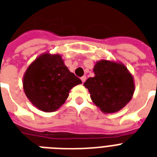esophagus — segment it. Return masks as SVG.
Instances as JSON below:
<instances>
[{
  "label": "esophagus",
  "mask_w": 157,
  "mask_h": 157,
  "mask_svg": "<svg viewBox=\"0 0 157 157\" xmlns=\"http://www.w3.org/2000/svg\"><path fill=\"white\" fill-rule=\"evenodd\" d=\"M81 81H82V83H84V82H85V81H86V76H81Z\"/></svg>",
  "instance_id": "esophagus-1"
}]
</instances>
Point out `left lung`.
Returning <instances> with one entry per match:
<instances>
[{"label":"left lung","mask_w":157,"mask_h":157,"mask_svg":"<svg viewBox=\"0 0 157 157\" xmlns=\"http://www.w3.org/2000/svg\"><path fill=\"white\" fill-rule=\"evenodd\" d=\"M94 77L84 83L93 103L104 113H114L131 100L134 81L127 67L121 62L102 59L96 62Z\"/></svg>","instance_id":"8db88e82"}]
</instances>
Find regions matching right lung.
<instances>
[{
  "instance_id": "1",
  "label": "right lung",
  "mask_w": 157,
  "mask_h": 157,
  "mask_svg": "<svg viewBox=\"0 0 157 157\" xmlns=\"http://www.w3.org/2000/svg\"><path fill=\"white\" fill-rule=\"evenodd\" d=\"M81 81L69 71L60 54L44 53L28 66L23 77V90L34 107L54 112L65 103L69 92Z\"/></svg>"
}]
</instances>
